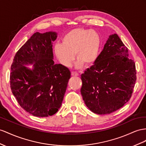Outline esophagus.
Instances as JSON below:
<instances>
[{"label": "esophagus", "instance_id": "obj_1", "mask_svg": "<svg viewBox=\"0 0 146 146\" xmlns=\"http://www.w3.org/2000/svg\"><path fill=\"white\" fill-rule=\"evenodd\" d=\"M72 75L73 76H78V75H79V74H78L76 72H72Z\"/></svg>", "mask_w": 146, "mask_h": 146}]
</instances>
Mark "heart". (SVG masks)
<instances>
[{"label":"heart","instance_id":"heart-1","mask_svg":"<svg viewBox=\"0 0 146 146\" xmlns=\"http://www.w3.org/2000/svg\"><path fill=\"white\" fill-rule=\"evenodd\" d=\"M62 43H57L54 50L62 64L68 67L74 58L78 59L76 66L80 67L92 65L98 58L100 38L94 30L77 28L73 29L62 37Z\"/></svg>","mask_w":146,"mask_h":146}]
</instances>
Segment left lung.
<instances>
[{
    "label": "left lung",
    "mask_w": 146,
    "mask_h": 146,
    "mask_svg": "<svg viewBox=\"0 0 146 146\" xmlns=\"http://www.w3.org/2000/svg\"><path fill=\"white\" fill-rule=\"evenodd\" d=\"M81 94L89 109L109 114L131 98L136 81L135 63L117 34L111 35L94 64L81 74Z\"/></svg>",
    "instance_id": "1"
}]
</instances>
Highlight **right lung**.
<instances>
[{
	"mask_svg": "<svg viewBox=\"0 0 146 146\" xmlns=\"http://www.w3.org/2000/svg\"><path fill=\"white\" fill-rule=\"evenodd\" d=\"M57 33H35L17 51L11 65V90L28 113L46 117L57 113L71 76L66 66L55 64L52 44ZM33 69L24 66L32 64Z\"/></svg>",
	"mask_w": 146,
	"mask_h": 146,
	"instance_id": "1",
	"label": "right lung"
}]
</instances>
